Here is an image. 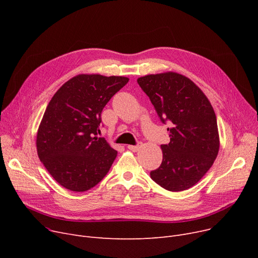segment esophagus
<instances>
[{
  "label": "esophagus",
  "instance_id": "1",
  "mask_svg": "<svg viewBox=\"0 0 258 258\" xmlns=\"http://www.w3.org/2000/svg\"><path fill=\"white\" fill-rule=\"evenodd\" d=\"M141 146H142V143L140 142V143H138L137 145H128L127 148H128V150H131L132 152H137V151L140 150Z\"/></svg>",
  "mask_w": 258,
  "mask_h": 258
}]
</instances>
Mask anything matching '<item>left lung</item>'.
<instances>
[{
	"label": "left lung",
	"mask_w": 258,
	"mask_h": 258,
	"mask_svg": "<svg viewBox=\"0 0 258 258\" xmlns=\"http://www.w3.org/2000/svg\"><path fill=\"white\" fill-rule=\"evenodd\" d=\"M137 81L160 120L171 125L170 142L161 145L163 160L151 178L166 190H186L204 177L219 154L213 107L194 81L179 73L145 75Z\"/></svg>",
	"instance_id": "8db88e82"
}]
</instances>
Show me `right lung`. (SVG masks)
<instances>
[{"instance_id": "add662e5", "label": "right lung", "mask_w": 258, "mask_h": 258, "mask_svg": "<svg viewBox=\"0 0 258 258\" xmlns=\"http://www.w3.org/2000/svg\"><path fill=\"white\" fill-rule=\"evenodd\" d=\"M128 83L123 76L79 74L50 100L36 135L39 160L58 184L83 192L110 170L117 151L100 133L105 104Z\"/></svg>"}]
</instances>
